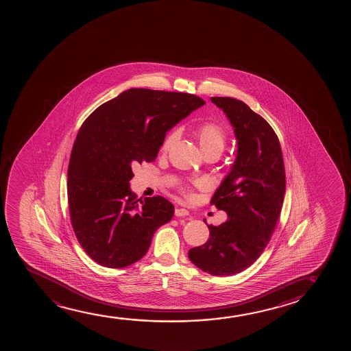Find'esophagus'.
Wrapping results in <instances>:
<instances>
[{
  "label": "esophagus",
  "mask_w": 351,
  "mask_h": 351,
  "mask_svg": "<svg viewBox=\"0 0 351 351\" xmlns=\"http://www.w3.org/2000/svg\"><path fill=\"white\" fill-rule=\"evenodd\" d=\"M175 216L187 217L189 216V212H188L186 208H176V210H175Z\"/></svg>",
  "instance_id": "34e87169"
}]
</instances>
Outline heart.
<instances>
[{
	"mask_svg": "<svg viewBox=\"0 0 351 351\" xmlns=\"http://www.w3.org/2000/svg\"><path fill=\"white\" fill-rule=\"evenodd\" d=\"M197 139L200 145L204 154L206 152H218L221 154L223 149L226 147V130L218 123L215 122H207L204 125H199L197 130ZM178 132L173 130L170 132L165 139H164L163 144H162V151L163 152H168L169 149H171V146L175 144V141L178 140Z\"/></svg>",
	"mask_w": 351,
	"mask_h": 351,
	"instance_id": "obj_1",
	"label": "heart"
}]
</instances>
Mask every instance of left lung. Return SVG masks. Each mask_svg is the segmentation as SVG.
I'll list each match as a JSON object with an SVG mask.
<instances>
[{
  "instance_id": "obj_1",
  "label": "left lung",
  "mask_w": 351,
  "mask_h": 351,
  "mask_svg": "<svg viewBox=\"0 0 351 351\" xmlns=\"http://www.w3.org/2000/svg\"><path fill=\"white\" fill-rule=\"evenodd\" d=\"M211 101L226 114L237 141L235 162L211 200L228 219L207 226L210 239L188 256L204 272L221 277L250 267L266 248L283 205L285 171L278 138L261 116L235 98Z\"/></svg>"
}]
</instances>
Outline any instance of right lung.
<instances>
[{"label": "right lung", "instance_id": "obj_1", "mask_svg": "<svg viewBox=\"0 0 351 351\" xmlns=\"http://www.w3.org/2000/svg\"><path fill=\"white\" fill-rule=\"evenodd\" d=\"M204 104L191 93L130 88L82 123L68 165V204L77 241L96 263L134 264L171 221L165 197L141 200L132 192V167L154 162L167 132Z\"/></svg>", "mask_w": 351, "mask_h": 351}]
</instances>
